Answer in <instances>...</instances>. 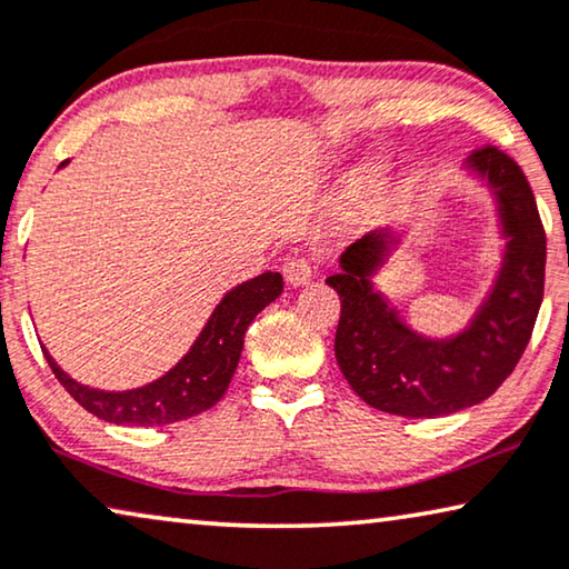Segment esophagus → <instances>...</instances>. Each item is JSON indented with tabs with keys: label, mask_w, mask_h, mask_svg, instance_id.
<instances>
[{
	"label": "esophagus",
	"mask_w": 569,
	"mask_h": 569,
	"mask_svg": "<svg viewBox=\"0 0 569 569\" xmlns=\"http://www.w3.org/2000/svg\"><path fill=\"white\" fill-rule=\"evenodd\" d=\"M312 274H316V267H312L310 259H305V257L287 259V264H284L287 284H292V287L308 284L310 279H312Z\"/></svg>",
	"instance_id": "esophagus-1"
}]
</instances>
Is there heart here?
<instances>
[{"instance_id":"b5f03b06","label":"heart","mask_w":569,"mask_h":569,"mask_svg":"<svg viewBox=\"0 0 569 569\" xmlns=\"http://www.w3.org/2000/svg\"><path fill=\"white\" fill-rule=\"evenodd\" d=\"M375 182H377L375 171H365V174H361V177L357 179V184H353V194H357L359 200H361V197H367L369 192H372Z\"/></svg>"}]
</instances>
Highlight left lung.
Here are the masks:
<instances>
[{
	"label": "left lung",
	"instance_id": "1",
	"mask_svg": "<svg viewBox=\"0 0 569 569\" xmlns=\"http://www.w3.org/2000/svg\"><path fill=\"white\" fill-rule=\"evenodd\" d=\"M462 174L492 202L500 259L467 323L447 336L416 331L377 277L406 246L408 223L375 228L339 257L326 279L341 298L336 361L367 406L402 418L472 408L503 385L521 359L545 298L547 236L521 167L498 148L469 156Z\"/></svg>",
	"mask_w": 569,
	"mask_h": 569
}]
</instances>
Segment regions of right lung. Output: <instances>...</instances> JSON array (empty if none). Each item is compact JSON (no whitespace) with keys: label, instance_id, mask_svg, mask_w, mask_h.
<instances>
[{"label":"right lung","instance_id":"add662e5","mask_svg":"<svg viewBox=\"0 0 569 569\" xmlns=\"http://www.w3.org/2000/svg\"><path fill=\"white\" fill-rule=\"evenodd\" d=\"M66 163L69 161H63L59 169ZM282 287L284 282L279 271H264L236 284L212 308L208 323L197 333L184 357L169 372L133 390H97V387L81 385L63 372L46 346L40 349L63 390L81 408L107 423L153 428L187 421L223 398L241 359L246 328L269 302L282 295Z\"/></svg>","mask_w":569,"mask_h":569}]
</instances>
